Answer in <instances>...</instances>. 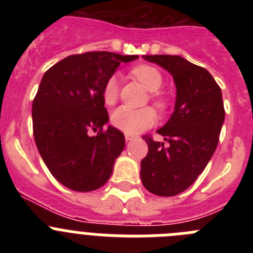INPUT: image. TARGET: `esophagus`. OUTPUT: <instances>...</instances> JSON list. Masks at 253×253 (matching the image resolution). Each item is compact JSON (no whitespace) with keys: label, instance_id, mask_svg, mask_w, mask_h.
<instances>
[{"label":"esophagus","instance_id":"obj_1","mask_svg":"<svg viewBox=\"0 0 253 253\" xmlns=\"http://www.w3.org/2000/svg\"><path fill=\"white\" fill-rule=\"evenodd\" d=\"M134 135H131V134H125V140H126V142H129V140H133L134 139Z\"/></svg>","mask_w":253,"mask_h":253}]
</instances>
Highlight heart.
<instances>
[{"label": "heart", "mask_w": 253, "mask_h": 253, "mask_svg": "<svg viewBox=\"0 0 253 253\" xmlns=\"http://www.w3.org/2000/svg\"><path fill=\"white\" fill-rule=\"evenodd\" d=\"M130 75L151 93V101L158 110L166 109V100L158 95L157 91L162 87V75L157 68L148 64H139L130 71ZM119 96V81L116 76L107 78L102 87V99L106 105H114ZM157 122V115L151 107L131 109L120 106L111 114V124L125 134H138L151 128Z\"/></svg>", "instance_id": "1"}]
</instances>
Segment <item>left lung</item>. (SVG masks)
Returning <instances> with one entry per match:
<instances>
[{"instance_id":"1","label":"left lung","mask_w":253,"mask_h":253,"mask_svg":"<svg viewBox=\"0 0 253 253\" xmlns=\"http://www.w3.org/2000/svg\"><path fill=\"white\" fill-rule=\"evenodd\" d=\"M169 71L176 84L175 111L157 133L169 144L144 135L148 153L140 162V178L149 193H182L204 171L215 152L224 123L222 91L203 67L180 55H143Z\"/></svg>"}]
</instances>
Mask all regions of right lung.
I'll return each mask as SVG.
<instances>
[{"label": "right lung", "mask_w": 253, "mask_h": 253, "mask_svg": "<svg viewBox=\"0 0 253 253\" xmlns=\"http://www.w3.org/2000/svg\"><path fill=\"white\" fill-rule=\"evenodd\" d=\"M138 55L87 51L64 58L44 73L33 101V131L50 173L75 191H93L113 173L124 134L109 125L102 87L122 62ZM97 131L95 137L88 131Z\"/></svg>", "instance_id": "obj_1"}]
</instances>
